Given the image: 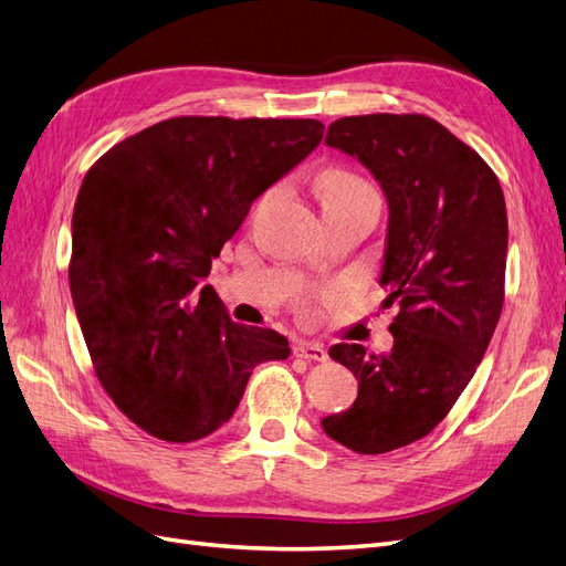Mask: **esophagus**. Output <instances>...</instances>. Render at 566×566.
<instances>
[{
    "instance_id": "34e87169",
    "label": "esophagus",
    "mask_w": 566,
    "mask_h": 566,
    "mask_svg": "<svg viewBox=\"0 0 566 566\" xmlns=\"http://www.w3.org/2000/svg\"><path fill=\"white\" fill-rule=\"evenodd\" d=\"M293 352L297 358H304V361H325L328 358V352L321 345H314V342H300Z\"/></svg>"
}]
</instances>
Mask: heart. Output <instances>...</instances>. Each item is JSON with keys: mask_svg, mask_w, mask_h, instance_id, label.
<instances>
[{"mask_svg": "<svg viewBox=\"0 0 566 566\" xmlns=\"http://www.w3.org/2000/svg\"><path fill=\"white\" fill-rule=\"evenodd\" d=\"M318 191H321V202H328V200L370 191V184L354 172H347V169H331V172H325L321 177Z\"/></svg>", "mask_w": 566, "mask_h": 566, "instance_id": "b5f03b06", "label": "heart"}]
</instances>
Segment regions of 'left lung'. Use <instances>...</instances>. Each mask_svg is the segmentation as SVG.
<instances>
[{
    "label": "left lung",
    "instance_id": "left-lung-1",
    "mask_svg": "<svg viewBox=\"0 0 566 566\" xmlns=\"http://www.w3.org/2000/svg\"><path fill=\"white\" fill-rule=\"evenodd\" d=\"M325 146L361 163L389 210L380 285L401 306L394 347L333 345L358 397L321 420L342 447L375 455L430 434L482 364L503 310L505 198L491 167L432 117H342Z\"/></svg>",
    "mask_w": 566,
    "mask_h": 566
}]
</instances>
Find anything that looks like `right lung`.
I'll use <instances>...</instances> for the list:
<instances>
[{
  "mask_svg": "<svg viewBox=\"0 0 566 566\" xmlns=\"http://www.w3.org/2000/svg\"><path fill=\"white\" fill-rule=\"evenodd\" d=\"M323 139L318 119L172 117L84 177L67 279L96 375L148 434L186 443L229 422L254 366L287 339L238 325L205 283L250 205Z\"/></svg>",
  "mask_w": 566,
  "mask_h": 566,
  "instance_id": "add662e5",
  "label": "right lung"
}]
</instances>
